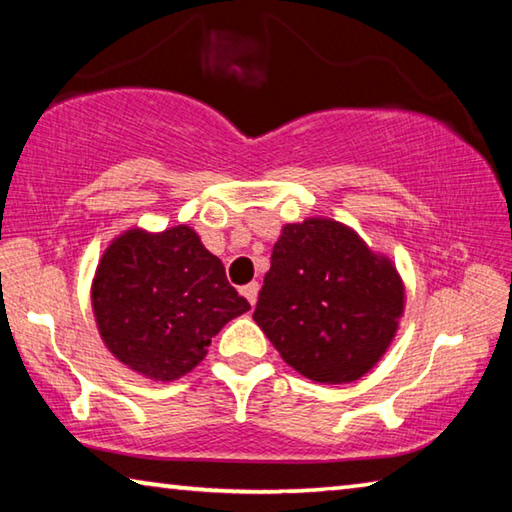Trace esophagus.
I'll use <instances>...</instances> for the list:
<instances>
[{
  "instance_id": "34e87169",
  "label": "esophagus",
  "mask_w": 512,
  "mask_h": 512,
  "mask_svg": "<svg viewBox=\"0 0 512 512\" xmlns=\"http://www.w3.org/2000/svg\"><path fill=\"white\" fill-rule=\"evenodd\" d=\"M241 293H244V298L250 302V307L255 305L257 302V293H259V284L257 282H250V284H246L244 289H241Z\"/></svg>"
}]
</instances>
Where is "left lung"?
<instances>
[{"instance_id": "obj_1", "label": "left lung", "mask_w": 512, "mask_h": 512, "mask_svg": "<svg viewBox=\"0 0 512 512\" xmlns=\"http://www.w3.org/2000/svg\"><path fill=\"white\" fill-rule=\"evenodd\" d=\"M402 309L391 259L372 253L348 225L307 219L284 225L253 318L302 377L348 384L381 359Z\"/></svg>"}]
</instances>
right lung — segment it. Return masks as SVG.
<instances>
[{"label": "right lung", "instance_id": "obj_1", "mask_svg": "<svg viewBox=\"0 0 512 512\" xmlns=\"http://www.w3.org/2000/svg\"><path fill=\"white\" fill-rule=\"evenodd\" d=\"M92 307L108 350L155 381L194 370L212 336L250 309L187 225L160 235L128 230L112 241L94 275Z\"/></svg>", "mask_w": 512, "mask_h": 512}]
</instances>
